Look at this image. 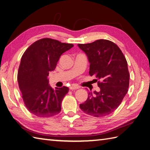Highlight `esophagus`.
<instances>
[{
	"mask_svg": "<svg viewBox=\"0 0 150 150\" xmlns=\"http://www.w3.org/2000/svg\"><path fill=\"white\" fill-rule=\"evenodd\" d=\"M79 87L77 86H71L70 87V90H75V89H79Z\"/></svg>",
	"mask_w": 150,
	"mask_h": 150,
	"instance_id": "1",
	"label": "esophagus"
}]
</instances>
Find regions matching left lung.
Wrapping results in <instances>:
<instances>
[{
    "label": "left lung",
    "mask_w": 150,
    "mask_h": 150,
    "mask_svg": "<svg viewBox=\"0 0 150 150\" xmlns=\"http://www.w3.org/2000/svg\"><path fill=\"white\" fill-rule=\"evenodd\" d=\"M90 63L89 75L98 79L100 91L88 94L85 103L80 105L84 113L96 117L106 116L121 104L128 91L130 74L124 54L114 42L105 39L92 43L78 44Z\"/></svg>",
    "instance_id": "obj_1"
}]
</instances>
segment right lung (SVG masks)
<instances>
[{
	"label": "right lung",
	"mask_w": 150,
	"mask_h": 150,
	"mask_svg": "<svg viewBox=\"0 0 150 150\" xmlns=\"http://www.w3.org/2000/svg\"><path fill=\"white\" fill-rule=\"evenodd\" d=\"M74 47L50 38L38 40L22 56L18 72L19 88L24 104L38 117L48 118L58 114L68 87L53 89L49 85V71L55 69L61 55Z\"/></svg>",
	"instance_id": "1"
}]
</instances>
